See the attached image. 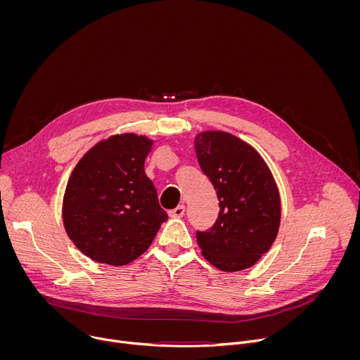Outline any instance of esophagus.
<instances>
[{
    "label": "esophagus",
    "instance_id": "esophagus-1",
    "mask_svg": "<svg viewBox=\"0 0 360 360\" xmlns=\"http://www.w3.org/2000/svg\"><path fill=\"white\" fill-rule=\"evenodd\" d=\"M184 214H185V207H184V205H179V207H176L175 210L169 211V217L171 218H182Z\"/></svg>",
    "mask_w": 360,
    "mask_h": 360
}]
</instances>
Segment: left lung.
<instances>
[{"label": "left lung", "mask_w": 360, "mask_h": 360, "mask_svg": "<svg viewBox=\"0 0 360 360\" xmlns=\"http://www.w3.org/2000/svg\"><path fill=\"white\" fill-rule=\"evenodd\" d=\"M193 142L199 167L219 200L214 226L196 232L202 255L225 272L250 268L279 231L281 198L272 172L258 150L232 134L205 131Z\"/></svg>", "instance_id": "left-lung-1"}]
</instances>
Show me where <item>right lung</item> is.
<instances>
[{
    "label": "right lung",
    "mask_w": 360,
    "mask_h": 360,
    "mask_svg": "<svg viewBox=\"0 0 360 360\" xmlns=\"http://www.w3.org/2000/svg\"><path fill=\"white\" fill-rule=\"evenodd\" d=\"M152 141L121 134L94 145L74 168L63 219L74 245L92 261L128 265L168 219L143 164Z\"/></svg>",
    "instance_id": "1"
}]
</instances>
